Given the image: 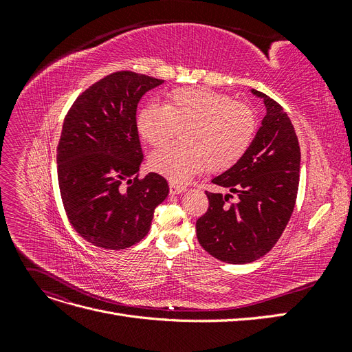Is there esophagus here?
<instances>
[{"mask_svg": "<svg viewBox=\"0 0 352 352\" xmlns=\"http://www.w3.org/2000/svg\"><path fill=\"white\" fill-rule=\"evenodd\" d=\"M186 190V186L177 185V184H170V192L172 194H182Z\"/></svg>", "mask_w": 352, "mask_h": 352, "instance_id": "esophagus-1", "label": "esophagus"}]
</instances>
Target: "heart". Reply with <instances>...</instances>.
<instances>
[{
	"instance_id": "heart-1",
	"label": "heart",
	"mask_w": 352,
	"mask_h": 352,
	"mask_svg": "<svg viewBox=\"0 0 352 352\" xmlns=\"http://www.w3.org/2000/svg\"><path fill=\"white\" fill-rule=\"evenodd\" d=\"M255 116L247 105L204 88H177L164 105L148 104L136 116V127L151 146L166 144L182 129L185 145H167L150 157L154 172L184 184L211 167L225 170L243 157L255 135Z\"/></svg>"
}]
</instances>
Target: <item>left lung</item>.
Segmentation results:
<instances>
[{
    "mask_svg": "<svg viewBox=\"0 0 352 352\" xmlns=\"http://www.w3.org/2000/svg\"><path fill=\"white\" fill-rule=\"evenodd\" d=\"M263 98L265 116L248 151L225 173L211 180L230 194L206 192L208 210L197 220V238L212 257L245 264L267 254L283 233L295 207L300 184V144L280 104Z\"/></svg>",
    "mask_w": 352,
    "mask_h": 352,
    "instance_id": "left-lung-1",
    "label": "left lung"
}]
</instances>
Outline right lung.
Returning <instances> with one entry per match:
<instances>
[{
	"label": "right lung",
	"instance_id": "add662e5",
	"mask_svg": "<svg viewBox=\"0 0 352 352\" xmlns=\"http://www.w3.org/2000/svg\"><path fill=\"white\" fill-rule=\"evenodd\" d=\"M164 80L116 72L82 92L69 110L57 148L60 194L70 225L95 247L124 250L145 238L167 180L138 177L144 160L136 109Z\"/></svg>",
	"mask_w": 352,
	"mask_h": 352
}]
</instances>
